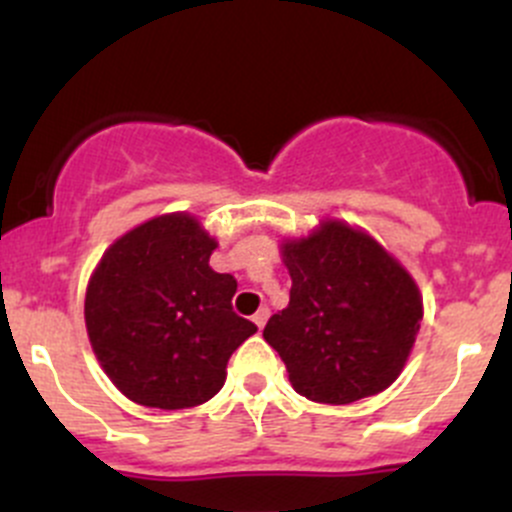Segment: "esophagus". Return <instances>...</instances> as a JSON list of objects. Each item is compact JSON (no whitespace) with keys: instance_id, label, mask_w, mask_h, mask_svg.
<instances>
[{"instance_id":"1","label":"esophagus","mask_w":512,"mask_h":512,"mask_svg":"<svg viewBox=\"0 0 512 512\" xmlns=\"http://www.w3.org/2000/svg\"><path fill=\"white\" fill-rule=\"evenodd\" d=\"M267 317H270V310H267V307H260V310L252 315V322H255V325L262 330V327H265V322H267Z\"/></svg>"}]
</instances>
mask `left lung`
Here are the masks:
<instances>
[{
  "label": "left lung",
  "instance_id": "left-lung-1",
  "mask_svg": "<svg viewBox=\"0 0 512 512\" xmlns=\"http://www.w3.org/2000/svg\"><path fill=\"white\" fill-rule=\"evenodd\" d=\"M290 302L265 337L307 400L347 405L382 393L403 372L423 295L413 275L372 235L322 220L310 235L282 240Z\"/></svg>",
  "mask_w": 512,
  "mask_h": 512
}]
</instances>
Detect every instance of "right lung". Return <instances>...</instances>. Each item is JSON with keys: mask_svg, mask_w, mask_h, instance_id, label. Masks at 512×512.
<instances>
[{"mask_svg": "<svg viewBox=\"0 0 512 512\" xmlns=\"http://www.w3.org/2000/svg\"><path fill=\"white\" fill-rule=\"evenodd\" d=\"M217 240L190 212L152 217L104 250L84 325L114 388L145 408L215 398L227 360L257 327L232 310L237 280L210 267Z\"/></svg>", "mask_w": 512, "mask_h": 512, "instance_id": "add662e5", "label": "right lung"}]
</instances>
